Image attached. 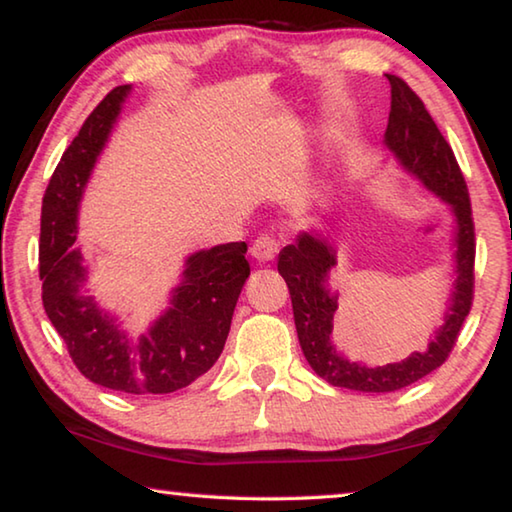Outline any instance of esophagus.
<instances>
[{"mask_svg": "<svg viewBox=\"0 0 512 512\" xmlns=\"http://www.w3.org/2000/svg\"><path fill=\"white\" fill-rule=\"evenodd\" d=\"M277 250H280V244L273 237H257L255 244L250 246V255H253L257 262H271V259H275Z\"/></svg>", "mask_w": 512, "mask_h": 512, "instance_id": "1", "label": "esophagus"}]
</instances>
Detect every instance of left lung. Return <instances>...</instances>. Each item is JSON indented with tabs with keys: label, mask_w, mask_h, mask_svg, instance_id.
<instances>
[{
	"label": "left lung",
	"mask_w": 512,
	"mask_h": 512,
	"mask_svg": "<svg viewBox=\"0 0 512 512\" xmlns=\"http://www.w3.org/2000/svg\"><path fill=\"white\" fill-rule=\"evenodd\" d=\"M391 83V115H388L386 146L402 167L420 180L429 192L452 205L454 230V291L445 311V323L424 352H413L400 363L370 368L366 363L350 361L336 352L332 343L334 314L339 309V293L329 289V271L336 266V250L325 237L300 232L296 244L282 248L277 271L287 282L296 320L298 341L305 359L318 377L332 386L363 393H391L411 386L443 366L456 345L465 316L474 298V221L465 178L436 121L424 108L422 99L400 76L386 74Z\"/></svg>",
	"instance_id": "1"
}]
</instances>
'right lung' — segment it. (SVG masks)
I'll return each instance as SVG.
<instances>
[{
  "mask_svg": "<svg viewBox=\"0 0 512 512\" xmlns=\"http://www.w3.org/2000/svg\"><path fill=\"white\" fill-rule=\"evenodd\" d=\"M131 85L106 94L67 146L42 198V305L69 357L94 384L128 395H164L210 370L228 339L239 293L250 275L246 241L187 257L169 309L131 339L88 291V264L76 241V216L99 153L108 142Z\"/></svg>",
  "mask_w": 512,
  "mask_h": 512,
  "instance_id": "1",
  "label": "right lung"
}]
</instances>
